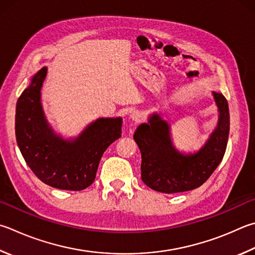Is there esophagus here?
Segmentation results:
<instances>
[{"label": "esophagus", "mask_w": 255, "mask_h": 255, "mask_svg": "<svg viewBox=\"0 0 255 255\" xmlns=\"http://www.w3.org/2000/svg\"><path fill=\"white\" fill-rule=\"evenodd\" d=\"M130 119L135 123H139L142 119V115L140 112H138V110H133V112L130 114Z\"/></svg>", "instance_id": "obj_1"}]
</instances>
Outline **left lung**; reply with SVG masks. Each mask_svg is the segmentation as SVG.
I'll list each match as a JSON object with an SVG mask.
<instances>
[{"mask_svg": "<svg viewBox=\"0 0 255 255\" xmlns=\"http://www.w3.org/2000/svg\"><path fill=\"white\" fill-rule=\"evenodd\" d=\"M219 122L206 143L194 154H182L173 145L169 125L158 114L141 124L133 133L141 152V179L160 193L192 191L204 184L225 154L230 131L229 105L222 94L213 92Z\"/></svg>", "mask_w": 255, "mask_h": 255, "instance_id": "left-lung-1", "label": "left lung"}]
</instances>
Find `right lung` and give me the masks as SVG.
<instances>
[{
  "label": "right lung",
  "instance_id": "add662e5",
  "mask_svg": "<svg viewBox=\"0 0 255 255\" xmlns=\"http://www.w3.org/2000/svg\"><path fill=\"white\" fill-rule=\"evenodd\" d=\"M47 71L43 67L34 75L17 100V146L41 182L59 189L82 191L94 183L105 150L122 137L123 119L99 118L75 139H63L49 126L41 104Z\"/></svg>",
  "mask_w": 255,
  "mask_h": 255
}]
</instances>
